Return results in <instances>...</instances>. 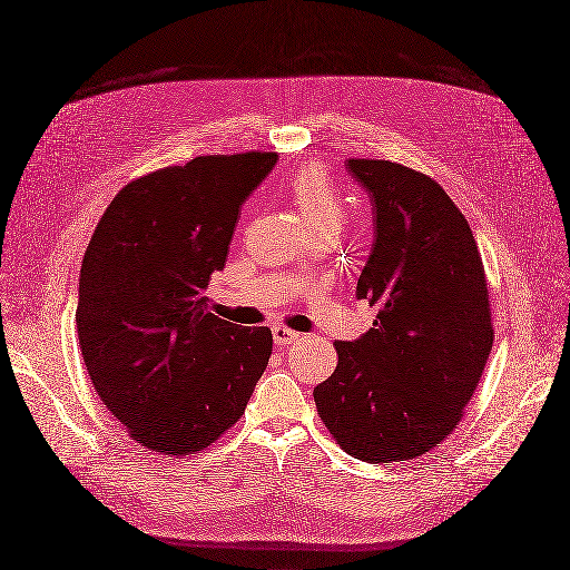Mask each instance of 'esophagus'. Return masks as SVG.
<instances>
[{
    "mask_svg": "<svg viewBox=\"0 0 570 570\" xmlns=\"http://www.w3.org/2000/svg\"><path fill=\"white\" fill-rule=\"evenodd\" d=\"M296 341H299V334H294L287 327H274V343L276 345H292Z\"/></svg>",
    "mask_w": 570,
    "mask_h": 570,
    "instance_id": "1",
    "label": "esophagus"
}]
</instances>
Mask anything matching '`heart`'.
Listing matches in <instances>:
<instances>
[{"label":"heart","mask_w":570,"mask_h":570,"mask_svg":"<svg viewBox=\"0 0 570 570\" xmlns=\"http://www.w3.org/2000/svg\"><path fill=\"white\" fill-rule=\"evenodd\" d=\"M289 197L304 218L311 236L341 234L347 210L341 195L336 193V187L320 167L306 165L296 169L289 178Z\"/></svg>","instance_id":"b5f03b06"}]
</instances>
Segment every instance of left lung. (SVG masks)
I'll list each match as a JSON object with an SVG mask.
<instances>
[{
    "mask_svg": "<svg viewBox=\"0 0 570 570\" xmlns=\"http://www.w3.org/2000/svg\"><path fill=\"white\" fill-rule=\"evenodd\" d=\"M371 199L375 238L357 299L377 306L336 371L313 390L336 443L368 464L415 459L462 420L494 343L490 292L466 218L429 176L347 159Z\"/></svg>",
    "mask_w": 570,
    "mask_h": 570,
    "instance_id": "left-lung-1",
    "label": "left lung"
}]
</instances>
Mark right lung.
Masks as SVG:
<instances>
[{
    "mask_svg": "<svg viewBox=\"0 0 570 570\" xmlns=\"http://www.w3.org/2000/svg\"><path fill=\"white\" fill-rule=\"evenodd\" d=\"M276 153L204 155L125 185L88 243L76 327L90 381L131 441L195 454L238 422L274 336L208 311L240 204Z\"/></svg>",
    "mask_w": 570,
    "mask_h": 570,
    "instance_id": "1",
    "label": "right lung"
}]
</instances>
